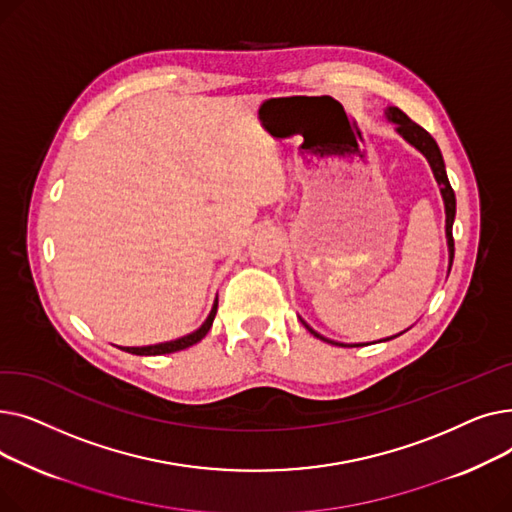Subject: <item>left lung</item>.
Here are the masks:
<instances>
[{
    "mask_svg": "<svg viewBox=\"0 0 512 512\" xmlns=\"http://www.w3.org/2000/svg\"><path fill=\"white\" fill-rule=\"evenodd\" d=\"M388 120H392L396 124V130L405 137L411 145H415L429 161V166H432L434 170V176L438 180V184L442 186V197H444V205H446V236H448V249H450V267H452V259H454V238H452V222H454V213H456V199H454V191L452 186L448 182V176H446V168H444V159H442V153H440V147L438 143L434 141L432 134H429L425 128H421L419 124H415L405 112H400L398 107H390L388 110ZM305 324V321H303ZM305 328L319 340H326L324 336H319L317 332H313L307 324ZM330 344H338V342H332V340H326ZM342 346V344H338Z\"/></svg>",
    "mask_w": 512,
    "mask_h": 512,
    "instance_id": "8db88e82",
    "label": "left lung"
}]
</instances>
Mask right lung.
Instances as JSON below:
<instances>
[{
  "label": "right lung",
  "mask_w": 512,
  "mask_h": 512,
  "mask_svg": "<svg viewBox=\"0 0 512 512\" xmlns=\"http://www.w3.org/2000/svg\"><path fill=\"white\" fill-rule=\"evenodd\" d=\"M215 311H218V301L213 303V309H211L209 317L205 319V324H203L197 332L188 334V336H184V338H178V340H172V342H164V344H153V346H139V348H134V346L130 348V346H126V348H122V351L132 353V355H141V357H149V355H166V353L184 351V348L193 346V344H197V342H201V340L205 338V334L209 332V328H211V324H213Z\"/></svg>",
  "instance_id": "right-lung-1"
}]
</instances>
